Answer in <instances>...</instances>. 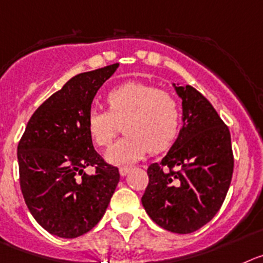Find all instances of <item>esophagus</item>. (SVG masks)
<instances>
[{
  "mask_svg": "<svg viewBox=\"0 0 263 263\" xmlns=\"http://www.w3.org/2000/svg\"><path fill=\"white\" fill-rule=\"evenodd\" d=\"M129 171H131V167H120L119 168L120 176H126L127 174H129Z\"/></svg>",
  "mask_w": 263,
  "mask_h": 263,
  "instance_id": "34e87169",
  "label": "esophagus"
}]
</instances>
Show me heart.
I'll use <instances>...</instances> for the list:
<instances>
[{
	"label": "heart",
	"mask_w": 263,
	"mask_h": 263,
	"mask_svg": "<svg viewBox=\"0 0 263 263\" xmlns=\"http://www.w3.org/2000/svg\"><path fill=\"white\" fill-rule=\"evenodd\" d=\"M106 110L88 112L87 129L97 146H107L123 123L126 136L110 146L105 158L112 165H128L151 149H167L180 128V109L175 98L154 85L128 82L110 90Z\"/></svg>",
	"instance_id": "obj_1"
}]
</instances>
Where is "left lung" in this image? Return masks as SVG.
<instances>
[{"instance_id":"8db88e82","label":"left lung","mask_w":263,"mask_h":263,"mask_svg":"<svg viewBox=\"0 0 263 263\" xmlns=\"http://www.w3.org/2000/svg\"><path fill=\"white\" fill-rule=\"evenodd\" d=\"M181 98V122L175 143L159 163L148 167L144 209L159 227L191 234L214 218L231 184L234 154L230 129L191 85L173 83Z\"/></svg>"}]
</instances>
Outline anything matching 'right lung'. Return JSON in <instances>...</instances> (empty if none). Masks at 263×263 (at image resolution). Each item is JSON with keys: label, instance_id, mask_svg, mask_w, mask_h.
Segmentation results:
<instances>
[{"label": "right lung", "instance_id": "add662e5", "mask_svg": "<svg viewBox=\"0 0 263 263\" xmlns=\"http://www.w3.org/2000/svg\"><path fill=\"white\" fill-rule=\"evenodd\" d=\"M119 63L79 73L33 112L18 145L27 208L49 234L73 239L104 217L119 170L95 151L87 117L93 98ZM93 165L96 173L84 171Z\"/></svg>", "mask_w": 263, "mask_h": 263}]
</instances>
